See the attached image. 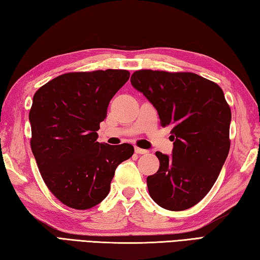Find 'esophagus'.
Returning a JSON list of instances; mask_svg holds the SVG:
<instances>
[{
  "mask_svg": "<svg viewBox=\"0 0 260 260\" xmlns=\"http://www.w3.org/2000/svg\"><path fill=\"white\" fill-rule=\"evenodd\" d=\"M135 152L138 154H146L149 152L148 150H144V149H141V148H138V146H135Z\"/></svg>",
  "mask_w": 260,
  "mask_h": 260,
  "instance_id": "obj_1",
  "label": "esophagus"
}]
</instances>
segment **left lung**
Returning a JSON list of instances; mask_svg holds the SVG:
<instances>
[{"label": "left lung", "instance_id": "left-lung-1", "mask_svg": "<svg viewBox=\"0 0 260 260\" xmlns=\"http://www.w3.org/2000/svg\"><path fill=\"white\" fill-rule=\"evenodd\" d=\"M131 83L157 109L160 125L172 128L173 155L155 152L160 166L146 178L150 197L167 210L191 208L211 190L230 151L231 109L223 89L187 72L141 69Z\"/></svg>", "mask_w": 260, "mask_h": 260}]
</instances>
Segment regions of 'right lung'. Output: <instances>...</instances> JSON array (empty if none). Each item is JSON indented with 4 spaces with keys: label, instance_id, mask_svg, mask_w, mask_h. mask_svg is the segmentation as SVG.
<instances>
[{
    "label": "right lung",
    "instance_id": "obj_1",
    "mask_svg": "<svg viewBox=\"0 0 260 260\" xmlns=\"http://www.w3.org/2000/svg\"><path fill=\"white\" fill-rule=\"evenodd\" d=\"M129 78L128 70L60 75L37 89L29 111L30 148L49 190L70 208L85 210L105 199L131 144L96 142L108 106Z\"/></svg>",
    "mask_w": 260,
    "mask_h": 260
}]
</instances>
